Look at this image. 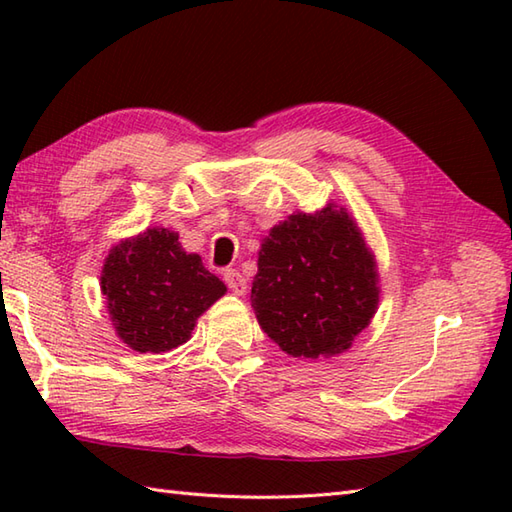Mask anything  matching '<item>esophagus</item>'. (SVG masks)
Listing matches in <instances>:
<instances>
[{"label":"esophagus","mask_w":512,"mask_h":512,"mask_svg":"<svg viewBox=\"0 0 512 512\" xmlns=\"http://www.w3.org/2000/svg\"><path fill=\"white\" fill-rule=\"evenodd\" d=\"M224 281H226V286L235 292V295H244L246 288H248L244 275L239 273V270H235V268L224 270Z\"/></svg>","instance_id":"34e87169"}]
</instances>
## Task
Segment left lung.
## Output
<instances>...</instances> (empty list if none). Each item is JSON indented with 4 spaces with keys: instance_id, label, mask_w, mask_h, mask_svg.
I'll list each match as a JSON object with an SVG mask.
<instances>
[{
    "instance_id": "obj_1",
    "label": "left lung",
    "mask_w": 512,
    "mask_h": 512,
    "mask_svg": "<svg viewBox=\"0 0 512 512\" xmlns=\"http://www.w3.org/2000/svg\"><path fill=\"white\" fill-rule=\"evenodd\" d=\"M378 275L343 209L290 215L264 239L250 301L262 330L290 356L341 354L378 306Z\"/></svg>"
}]
</instances>
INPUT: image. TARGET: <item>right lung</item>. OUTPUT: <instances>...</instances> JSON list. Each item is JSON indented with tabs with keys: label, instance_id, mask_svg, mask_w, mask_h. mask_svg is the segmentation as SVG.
Segmentation results:
<instances>
[{
	"label": "right lung",
	"instance_id": "1",
	"mask_svg": "<svg viewBox=\"0 0 512 512\" xmlns=\"http://www.w3.org/2000/svg\"><path fill=\"white\" fill-rule=\"evenodd\" d=\"M101 288L118 336L132 350L154 354L187 343L200 314L226 292L167 228H147L114 246Z\"/></svg>",
	"mask_w": 512,
	"mask_h": 512
}]
</instances>
